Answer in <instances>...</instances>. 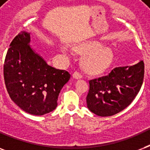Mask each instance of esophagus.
<instances>
[{
	"label": "esophagus",
	"mask_w": 150,
	"mask_h": 150,
	"mask_svg": "<svg viewBox=\"0 0 150 150\" xmlns=\"http://www.w3.org/2000/svg\"><path fill=\"white\" fill-rule=\"evenodd\" d=\"M82 77V75H81V73H79V71H77L73 73V78H75L76 79H81Z\"/></svg>",
	"instance_id": "esophagus-1"
}]
</instances>
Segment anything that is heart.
Wrapping results in <instances>:
<instances>
[{"instance_id": "obj_1", "label": "heart", "mask_w": 150, "mask_h": 150, "mask_svg": "<svg viewBox=\"0 0 150 150\" xmlns=\"http://www.w3.org/2000/svg\"><path fill=\"white\" fill-rule=\"evenodd\" d=\"M97 46H89L82 49V52H88L95 49ZM114 54L110 49L102 47L96 49L87 54L83 61V67L87 72L98 74L102 72L111 64Z\"/></svg>"}]
</instances>
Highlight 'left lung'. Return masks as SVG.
<instances>
[{
	"mask_svg": "<svg viewBox=\"0 0 150 150\" xmlns=\"http://www.w3.org/2000/svg\"><path fill=\"white\" fill-rule=\"evenodd\" d=\"M144 62L114 68L106 76L89 80L87 107L100 117L112 116L128 107L135 98L144 79Z\"/></svg>",
	"mask_w": 150,
	"mask_h": 150,
	"instance_id": "obj_1",
	"label": "left lung"
}]
</instances>
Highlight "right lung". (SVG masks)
<instances>
[{
    "label": "right lung",
    "mask_w": 150,
    "mask_h": 150,
    "mask_svg": "<svg viewBox=\"0 0 150 150\" xmlns=\"http://www.w3.org/2000/svg\"><path fill=\"white\" fill-rule=\"evenodd\" d=\"M30 35L22 32L13 39L4 64V78L11 99L24 111L43 115L57 106V98L70 74L48 65L32 50Z\"/></svg>",
    "instance_id": "add662e5"
}]
</instances>
